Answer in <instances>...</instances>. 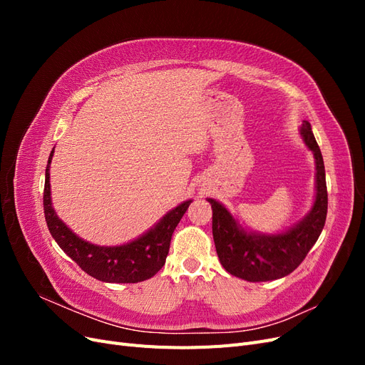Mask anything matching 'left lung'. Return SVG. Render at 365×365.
Masks as SVG:
<instances>
[{
    "mask_svg": "<svg viewBox=\"0 0 365 365\" xmlns=\"http://www.w3.org/2000/svg\"><path fill=\"white\" fill-rule=\"evenodd\" d=\"M300 135L315 158V201L302 220L277 235L247 231L228 210L208 197L213 210V239L219 262L227 272L247 282H269L291 274L307 256L324 228L327 187L322 150L309 121H303Z\"/></svg>",
    "mask_w": 365,
    "mask_h": 365,
    "instance_id": "8db88e82",
    "label": "left lung"
}]
</instances>
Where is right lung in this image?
I'll use <instances>...</instances> for the list:
<instances>
[{
  "label": "right lung",
  "instance_id": "1",
  "mask_svg": "<svg viewBox=\"0 0 365 365\" xmlns=\"http://www.w3.org/2000/svg\"><path fill=\"white\" fill-rule=\"evenodd\" d=\"M51 150L46 169L43 185V213L53 239L79 267L91 277L106 283H138L153 277L165 263L169 254L170 239L176 225L189 208L192 200L163 216L160 222L129 244L117 247H101L81 239L58 217L51 205L50 192V163Z\"/></svg>",
  "mask_w": 365,
  "mask_h": 365
}]
</instances>
